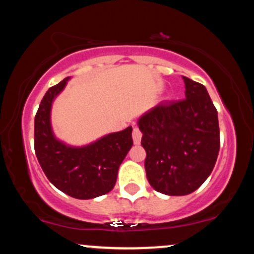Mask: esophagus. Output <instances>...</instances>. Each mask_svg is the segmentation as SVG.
<instances>
[{
  "mask_svg": "<svg viewBox=\"0 0 254 254\" xmlns=\"http://www.w3.org/2000/svg\"><path fill=\"white\" fill-rule=\"evenodd\" d=\"M141 138H142V132H141V131H139L138 127H133V131H132L133 143L139 144V143H141Z\"/></svg>",
  "mask_w": 254,
  "mask_h": 254,
  "instance_id": "34e87169",
  "label": "esophagus"
}]
</instances>
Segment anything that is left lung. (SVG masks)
I'll use <instances>...</instances> for the list:
<instances>
[{
	"label": "left lung",
	"mask_w": 254,
	"mask_h": 254,
	"mask_svg": "<svg viewBox=\"0 0 254 254\" xmlns=\"http://www.w3.org/2000/svg\"><path fill=\"white\" fill-rule=\"evenodd\" d=\"M185 99L162 101L142 116L147 179L168 196L196 191L210 176L220 150L217 110L202 83L183 76Z\"/></svg>",
	"instance_id": "left-lung-1"
}]
</instances>
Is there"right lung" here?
<instances>
[{"label":"right lung","instance_id":"right-lung-1","mask_svg":"<svg viewBox=\"0 0 254 254\" xmlns=\"http://www.w3.org/2000/svg\"><path fill=\"white\" fill-rule=\"evenodd\" d=\"M68 78L49 88L40 101L34 118V151L52 185L77 199H90L115 188L119 166L133 144L132 127L110 133L81 148L57 141L50 124L51 105Z\"/></svg>","mask_w":254,"mask_h":254}]
</instances>
